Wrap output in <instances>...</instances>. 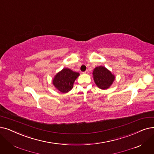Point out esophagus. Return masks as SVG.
<instances>
[{
	"label": "esophagus",
	"mask_w": 154,
	"mask_h": 154,
	"mask_svg": "<svg viewBox=\"0 0 154 154\" xmlns=\"http://www.w3.org/2000/svg\"><path fill=\"white\" fill-rule=\"evenodd\" d=\"M84 73H85V74H88L89 73V71L88 70H85L84 72H83Z\"/></svg>",
	"instance_id": "1"
}]
</instances>
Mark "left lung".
Returning a JSON list of instances; mask_svg holds the SVG:
<instances>
[{"mask_svg": "<svg viewBox=\"0 0 154 154\" xmlns=\"http://www.w3.org/2000/svg\"><path fill=\"white\" fill-rule=\"evenodd\" d=\"M92 75L95 84L101 89H108L112 84L115 76L104 66H99L93 70Z\"/></svg>", "mask_w": 154, "mask_h": 154, "instance_id": "8db88e82", "label": "left lung"}]
</instances>
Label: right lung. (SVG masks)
Wrapping results in <instances>:
<instances>
[{"label":"right lung","mask_w":154,"mask_h":154,"mask_svg":"<svg viewBox=\"0 0 154 154\" xmlns=\"http://www.w3.org/2000/svg\"><path fill=\"white\" fill-rule=\"evenodd\" d=\"M79 75V73L64 68L55 75L52 83L56 89L62 93H66L73 88V83Z\"/></svg>","instance_id":"obj_1"}]
</instances>
